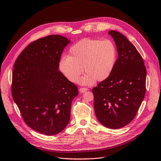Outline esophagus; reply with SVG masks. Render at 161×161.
<instances>
[{"label": "esophagus", "mask_w": 161, "mask_h": 161, "mask_svg": "<svg viewBox=\"0 0 161 161\" xmlns=\"http://www.w3.org/2000/svg\"><path fill=\"white\" fill-rule=\"evenodd\" d=\"M88 89L86 88H85V87H81V88H80V89H79V91L80 92H81V93H83V92H85V91H86Z\"/></svg>", "instance_id": "esophagus-1"}]
</instances>
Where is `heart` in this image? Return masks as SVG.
<instances>
[{"label":"heart","mask_w":161,"mask_h":161,"mask_svg":"<svg viewBox=\"0 0 161 161\" xmlns=\"http://www.w3.org/2000/svg\"><path fill=\"white\" fill-rule=\"evenodd\" d=\"M117 57V48L113 41L86 38L72 45L67 57H61L58 69L72 83L77 81L84 70L86 74L78 82L90 85L96 80L103 81L110 76Z\"/></svg>","instance_id":"heart-1"}]
</instances>
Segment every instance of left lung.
Masks as SVG:
<instances>
[{
  "instance_id": "1",
  "label": "left lung",
  "mask_w": 161,
  "mask_h": 161,
  "mask_svg": "<svg viewBox=\"0 0 161 161\" xmlns=\"http://www.w3.org/2000/svg\"><path fill=\"white\" fill-rule=\"evenodd\" d=\"M119 58L110 76L93 88L96 115L104 126L117 129L136 117L146 92L147 71L134 46L121 33L110 31Z\"/></svg>"
}]
</instances>
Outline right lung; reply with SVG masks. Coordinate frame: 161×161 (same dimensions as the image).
Returning a JSON list of instances; mask_svg holds the SVG:
<instances>
[{
    "instance_id": "obj_1",
    "label": "right lung",
    "mask_w": 161,
    "mask_h": 161,
    "mask_svg": "<svg viewBox=\"0 0 161 161\" xmlns=\"http://www.w3.org/2000/svg\"><path fill=\"white\" fill-rule=\"evenodd\" d=\"M70 41L50 35L31 42L14 64L11 94L26 124L40 133L60 132L70 120L77 86L59 71L58 61Z\"/></svg>"
}]
</instances>
